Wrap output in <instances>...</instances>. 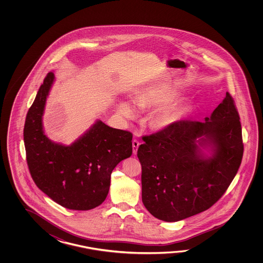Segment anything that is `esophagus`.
Wrapping results in <instances>:
<instances>
[{
  "label": "esophagus",
  "instance_id": "esophagus-1",
  "mask_svg": "<svg viewBox=\"0 0 263 263\" xmlns=\"http://www.w3.org/2000/svg\"><path fill=\"white\" fill-rule=\"evenodd\" d=\"M139 145L140 142L138 140L134 139V141H133V152H134V154L137 153V149H138Z\"/></svg>",
  "mask_w": 263,
  "mask_h": 263
}]
</instances>
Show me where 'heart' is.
<instances>
[{"label":"heart","instance_id":"obj_1","mask_svg":"<svg viewBox=\"0 0 263 263\" xmlns=\"http://www.w3.org/2000/svg\"><path fill=\"white\" fill-rule=\"evenodd\" d=\"M176 97L174 90L163 86H152L141 92L134 98V104L140 109L146 107H160L172 101ZM118 112L122 118H130L135 116V110L128 101H120ZM179 117V108L174 105L162 107L158 110L151 119V126L156 129H163L177 121Z\"/></svg>","mask_w":263,"mask_h":263}]
</instances>
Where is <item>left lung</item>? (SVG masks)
Returning <instances> with one entry per match:
<instances>
[{
    "label": "left lung",
    "instance_id": "8db88e82",
    "mask_svg": "<svg viewBox=\"0 0 263 263\" xmlns=\"http://www.w3.org/2000/svg\"><path fill=\"white\" fill-rule=\"evenodd\" d=\"M142 139L137 151L142 201L165 222L188 218L214 205L234 179L243 155L240 116L229 92L205 121L180 120ZM196 141L212 143L213 157L202 158Z\"/></svg>",
    "mask_w": 263,
    "mask_h": 263
}]
</instances>
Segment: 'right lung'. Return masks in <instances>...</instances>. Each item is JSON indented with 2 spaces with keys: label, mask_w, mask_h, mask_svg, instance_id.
I'll return each instance as SVG.
<instances>
[{
  "label": "right lung",
  "mask_w": 263,
  "mask_h": 263,
  "mask_svg": "<svg viewBox=\"0 0 263 263\" xmlns=\"http://www.w3.org/2000/svg\"><path fill=\"white\" fill-rule=\"evenodd\" d=\"M54 80L48 73L30 107L23 129L29 171L35 185L57 204L88 211L105 200L114 168L133 153V134L98 120L74 142H51L43 132L45 103Z\"/></svg>",
  "instance_id": "add662e5"
}]
</instances>
